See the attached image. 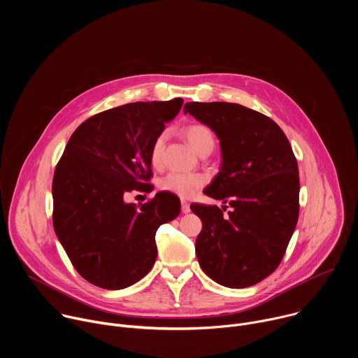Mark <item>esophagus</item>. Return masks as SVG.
<instances>
[{
    "instance_id": "obj_1",
    "label": "esophagus",
    "mask_w": 358,
    "mask_h": 358,
    "mask_svg": "<svg viewBox=\"0 0 358 358\" xmlns=\"http://www.w3.org/2000/svg\"><path fill=\"white\" fill-rule=\"evenodd\" d=\"M181 211H182L184 214H188V213L191 211L189 203H188L185 199H181Z\"/></svg>"
}]
</instances>
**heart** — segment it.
Listing matches in <instances>:
<instances>
[{"label": "heart", "mask_w": 358, "mask_h": 358, "mask_svg": "<svg viewBox=\"0 0 358 358\" xmlns=\"http://www.w3.org/2000/svg\"><path fill=\"white\" fill-rule=\"evenodd\" d=\"M184 134L191 144V147L201 152L203 150H213L215 144V136L214 131L203 123H189L184 129ZM166 134H159L155 141L151 144L150 150V160L152 166H159L162 163L163 157V148H164ZM203 184V178L198 174H182V173H170L162 181L159 182L160 189L176 194L178 196H191L198 191V188Z\"/></svg>", "instance_id": "1"}]
</instances>
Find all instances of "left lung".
Here are the masks:
<instances>
[{
    "mask_svg": "<svg viewBox=\"0 0 358 358\" xmlns=\"http://www.w3.org/2000/svg\"><path fill=\"white\" fill-rule=\"evenodd\" d=\"M220 138L221 171L203 194L222 206L191 203L202 221L195 241L198 264L217 283L257 285L282 262L299 218V169L290 143L268 116L227 101L184 106Z\"/></svg>",
    "mask_w": 358,
    "mask_h": 358,
    "instance_id": "left-lung-1",
    "label": "left lung"
}]
</instances>
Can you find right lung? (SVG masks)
<instances>
[{"mask_svg":"<svg viewBox=\"0 0 358 358\" xmlns=\"http://www.w3.org/2000/svg\"><path fill=\"white\" fill-rule=\"evenodd\" d=\"M182 101H136L97 113L73 131L57 164L54 229L73 268L94 286L119 290L144 278L157 258L159 227L180 214L171 192L138 207L124 196L151 191V144Z\"/></svg>","mask_w":358,"mask_h":358,"instance_id":"add662e5","label":"right lung"}]
</instances>
